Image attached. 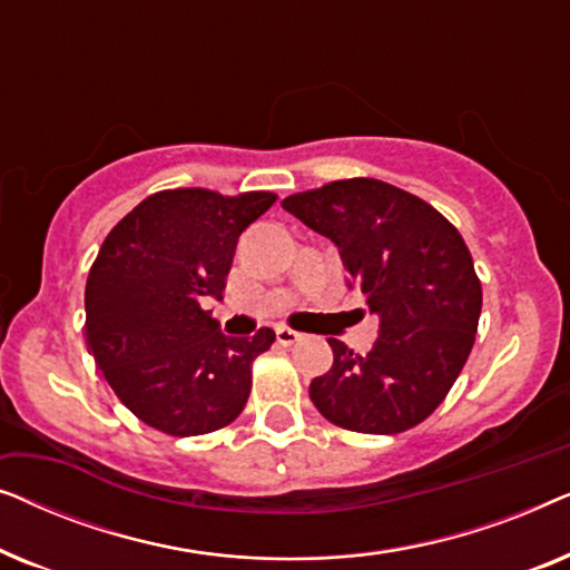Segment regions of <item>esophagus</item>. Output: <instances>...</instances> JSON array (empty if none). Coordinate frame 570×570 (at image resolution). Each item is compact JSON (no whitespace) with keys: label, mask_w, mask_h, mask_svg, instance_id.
<instances>
[{"label":"esophagus","mask_w":570,"mask_h":570,"mask_svg":"<svg viewBox=\"0 0 570 570\" xmlns=\"http://www.w3.org/2000/svg\"><path fill=\"white\" fill-rule=\"evenodd\" d=\"M275 334H277V342L283 347H291V345H295V342H301V337H303V334L287 330V326H277Z\"/></svg>","instance_id":"1"}]
</instances>
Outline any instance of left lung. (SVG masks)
<instances>
[{
    "label": "left lung",
    "mask_w": 570,
    "mask_h": 570,
    "mask_svg": "<svg viewBox=\"0 0 570 570\" xmlns=\"http://www.w3.org/2000/svg\"><path fill=\"white\" fill-rule=\"evenodd\" d=\"M283 209L340 248L347 287L365 293L379 337L365 355L330 340L334 363L311 381L330 423L392 435L431 415L462 373L482 287L459 230L415 194L345 178L283 199Z\"/></svg>",
    "instance_id": "left-lung-1"
}]
</instances>
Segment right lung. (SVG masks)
Instances as JSON below:
<instances>
[{
    "instance_id": "1",
    "label": "right lung",
    "mask_w": 570,
    "mask_h": 570,
    "mask_svg": "<svg viewBox=\"0 0 570 570\" xmlns=\"http://www.w3.org/2000/svg\"><path fill=\"white\" fill-rule=\"evenodd\" d=\"M275 199L158 191L100 246L85 285V340L116 396L155 431L213 433L246 407L252 365L275 332L225 337L202 301L223 298L238 236Z\"/></svg>"
}]
</instances>
